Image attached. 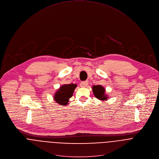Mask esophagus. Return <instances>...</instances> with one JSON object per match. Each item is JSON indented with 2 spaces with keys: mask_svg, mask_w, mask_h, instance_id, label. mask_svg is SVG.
Listing matches in <instances>:
<instances>
[{
  "mask_svg": "<svg viewBox=\"0 0 159 159\" xmlns=\"http://www.w3.org/2000/svg\"><path fill=\"white\" fill-rule=\"evenodd\" d=\"M87 85H88V81H82L80 84V85L82 87H85L87 86Z\"/></svg>",
  "mask_w": 159,
  "mask_h": 159,
  "instance_id": "34e87169",
  "label": "esophagus"
}]
</instances>
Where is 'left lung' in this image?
<instances>
[{
    "label": "left lung",
    "instance_id": "8db88e82",
    "mask_svg": "<svg viewBox=\"0 0 159 159\" xmlns=\"http://www.w3.org/2000/svg\"><path fill=\"white\" fill-rule=\"evenodd\" d=\"M92 90L94 95L97 98L102 100H107V96L105 94V89L102 86L100 85H93Z\"/></svg>",
    "mask_w": 159,
    "mask_h": 159
}]
</instances>
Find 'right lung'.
<instances>
[{
  "label": "right lung",
  "mask_w": 159,
  "mask_h": 159,
  "mask_svg": "<svg viewBox=\"0 0 159 159\" xmlns=\"http://www.w3.org/2000/svg\"><path fill=\"white\" fill-rule=\"evenodd\" d=\"M77 85L73 84L63 85L56 92L54 95V100L60 105H66L68 103L69 99L72 96L74 89Z\"/></svg>",
  "instance_id": "add662e5"
}]
</instances>
